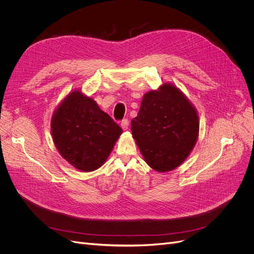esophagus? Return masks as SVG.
Wrapping results in <instances>:
<instances>
[{"label":"esophagus","mask_w":254,"mask_h":254,"mask_svg":"<svg viewBox=\"0 0 254 254\" xmlns=\"http://www.w3.org/2000/svg\"><path fill=\"white\" fill-rule=\"evenodd\" d=\"M128 125H129V123H128V119H127V118L123 119V120H122V124H120V126H122V127H123L124 129H127Z\"/></svg>","instance_id":"obj_1"}]
</instances>
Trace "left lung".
Listing matches in <instances>:
<instances>
[{
	"label": "left lung",
	"instance_id": "1",
	"mask_svg": "<svg viewBox=\"0 0 254 254\" xmlns=\"http://www.w3.org/2000/svg\"><path fill=\"white\" fill-rule=\"evenodd\" d=\"M130 129L146 163L158 172H168L181 165L192 150L198 118L178 88L164 84L143 97Z\"/></svg>",
	"mask_w": 254,
	"mask_h": 254
}]
</instances>
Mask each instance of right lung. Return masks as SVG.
<instances>
[{"label": "right lung", "mask_w": 254, "mask_h": 254, "mask_svg": "<svg viewBox=\"0 0 254 254\" xmlns=\"http://www.w3.org/2000/svg\"><path fill=\"white\" fill-rule=\"evenodd\" d=\"M51 132L65 161L80 171L90 172L104 164L123 129L91 98L76 90L53 114Z\"/></svg>", "instance_id": "1"}]
</instances>
